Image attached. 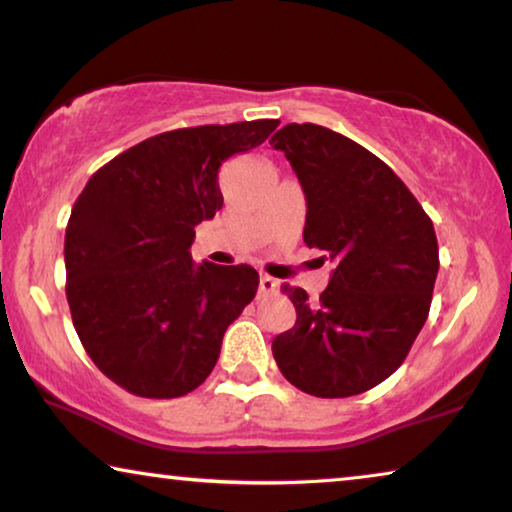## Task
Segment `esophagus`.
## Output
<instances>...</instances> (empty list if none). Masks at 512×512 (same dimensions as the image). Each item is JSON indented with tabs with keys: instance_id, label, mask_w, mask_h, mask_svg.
I'll return each mask as SVG.
<instances>
[{
	"instance_id": "1",
	"label": "esophagus",
	"mask_w": 512,
	"mask_h": 512,
	"mask_svg": "<svg viewBox=\"0 0 512 512\" xmlns=\"http://www.w3.org/2000/svg\"><path fill=\"white\" fill-rule=\"evenodd\" d=\"M259 294H264V296L280 294V282L264 273V276H259Z\"/></svg>"
}]
</instances>
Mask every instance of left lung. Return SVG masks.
Returning <instances> with one entry per match:
<instances>
[{"label": "left lung", "mask_w": 512, "mask_h": 512, "mask_svg": "<svg viewBox=\"0 0 512 512\" xmlns=\"http://www.w3.org/2000/svg\"><path fill=\"white\" fill-rule=\"evenodd\" d=\"M271 147L301 181L305 246L335 266L317 303L289 287L296 324L273 338V358L303 393H365L400 368L430 312L439 271L432 220L384 160L345 135L287 124Z\"/></svg>", "instance_id": "1"}]
</instances>
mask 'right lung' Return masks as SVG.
<instances>
[{
  "label": "right lung",
  "mask_w": 512,
  "mask_h": 512,
  "mask_svg": "<svg viewBox=\"0 0 512 512\" xmlns=\"http://www.w3.org/2000/svg\"><path fill=\"white\" fill-rule=\"evenodd\" d=\"M278 119L179 128L112 158L66 227V299L96 368L140 398H181L211 375L223 335L255 299L253 266H195V227L223 207L218 170Z\"/></svg>",
  "instance_id": "1"
}]
</instances>
